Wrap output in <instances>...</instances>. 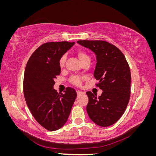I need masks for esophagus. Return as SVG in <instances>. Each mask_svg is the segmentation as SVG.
I'll return each mask as SVG.
<instances>
[{
	"instance_id": "obj_1",
	"label": "esophagus",
	"mask_w": 156,
	"mask_h": 156,
	"mask_svg": "<svg viewBox=\"0 0 156 156\" xmlns=\"http://www.w3.org/2000/svg\"><path fill=\"white\" fill-rule=\"evenodd\" d=\"M77 95H81V94H84V92L79 91V90H77Z\"/></svg>"
}]
</instances>
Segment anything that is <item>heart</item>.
<instances>
[{
  "instance_id": "b5f03b06",
  "label": "heart",
  "mask_w": 156,
  "mask_h": 156,
  "mask_svg": "<svg viewBox=\"0 0 156 156\" xmlns=\"http://www.w3.org/2000/svg\"><path fill=\"white\" fill-rule=\"evenodd\" d=\"M77 55L78 56L79 59L80 60V61H81V63L85 60H90L89 56L83 51H77ZM65 62H66V56L63 55L61 56V58L59 60V66L60 68H63L64 64H65ZM70 81H71V83L75 84V85H77V86H79L81 83V79L77 76H73V77H71Z\"/></svg>"
}]
</instances>
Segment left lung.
Masks as SVG:
<instances>
[{
  "instance_id": "obj_1",
  "label": "left lung",
  "mask_w": 156,
  "mask_h": 156,
  "mask_svg": "<svg viewBox=\"0 0 156 156\" xmlns=\"http://www.w3.org/2000/svg\"><path fill=\"white\" fill-rule=\"evenodd\" d=\"M96 55L94 76L103 90L101 95L87 92V111L91 120L101 127L110 126L126 111L130 98L131 73L125 56L116 46L102 40L77 41Z\"/></svg>"
}]
</instances>
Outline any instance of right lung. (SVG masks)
<instances>
[{
  "label": "right lung",
  "instance_id": "1",
  "mask_svg": "<svg viewBox=\"0 0 156 156\" xmlns=\"http://www.w3.org/2000/svg\"><path fill=\"white\" fill-rule=\"evenodd\" d=\"M75 42H48L40 45L27 64L23 92L28 107L36 120L49 131L61 128L67 122L77 97L68 87L64 94L53 88L54 79L60 73L59 60Z\"/></svg>",
  "mask_w": 156,
  "mask_h": 156
}]
</instances>
